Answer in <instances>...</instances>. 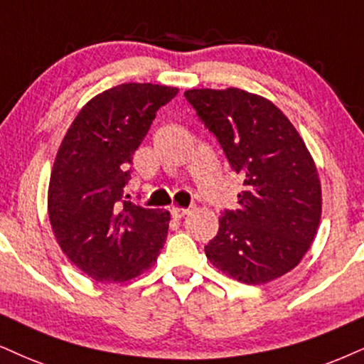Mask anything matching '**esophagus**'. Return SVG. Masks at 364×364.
<instances>
[{
  "mask_svg": "<svg viewBox=\"0 0 364 364\" xmlns=\"http://www.w3.org/2000/svg\"><path fill=\"white\" fill-rule=\"evenodd\" d=\"M170 213H172V216L175 219H182L187 213H189V209H183V208H178V205H173V208L170 209Z\"/></svg>",
  "mask_w": 364,
  "mask_h": 364,
  "instance_id": "34e87169",
  "label": "esophagus"
}]
</instances>
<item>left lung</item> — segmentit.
<instances>
[{
    "label": "left lung",
    "instance_id": "1",
    "mask_svg": "<svg viewBox=\"0 0 364 364\" xmlns=\"http://www.w3.org/2000/svg\"><path fill=\"white\" fill-rule=\"evenodd\" d=\"M183 96L216 134L231 168L245 177L240 208L219 219L205 257L248 285L294 270L311 248L322 213L319 173L302 136L258 94L228 87L189 89Z\"/></svg>",
    "mask_w": 364,
    "mask_h": 364
}]
</instances>
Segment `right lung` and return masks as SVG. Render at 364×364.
Wrapping results in <instances>:
<instances>
[{"label": "right lung", "instance_id": "right-lung-1", "mask_svg": "<svg viewBox=\"0 0 364 364\" xmlns=\"http://www.w3.org/2000/svg\"><path fill=\"white\" fill-rule=\"evenodd\" d=\"M177 87L127 82L94 96L67 129L48 183V218L62 251L96 282H127L156 262L170 213L124 197L133 155Z\"/></svg>", "mask_w": 364, "mask_h": 364}]
</instances>
